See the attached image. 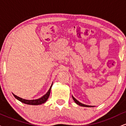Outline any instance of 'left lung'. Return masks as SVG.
<instances>
[{
    "instance_id": "1",
    "label": "left lung",
    "mask_w": 126,
    "mask_h": 126,
    "mask_svg": "<svg viewBox=\"0 0 126 126\" xmlns=\"http://www.w3.org/2000/svg\"><path fill=\"white\" fill-rule=\"evenodd\" d=\"M72 98H73V99L74 100V101L75 102V103L77 104L78 105H80V106H82V107H94V106H91V105H85V104H82L81 102H80L79 101H78L77 99H75V98L73 97V96H72Z\"/></svg>"
}]
</instances>
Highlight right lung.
<instances>
[{"mask_svg": "<svg viewBox=\"0 0 126 126\" xmlns=\"http://www.w3.org/2000/svg\"><path fill=\"white\" fill-rule=\"evenodd\" d=\"M52 85H53V83H52L51 86H50V89L48 91V92L46 94L43 95V96H41V98H38V99H32V100H28V99H23V98L19 97V96H16L15 94H13V95L15 96V98L16 99H17L18 100H19L21 102H22V103L26 104H28V105H41L42 104H44L45 102L47 101V99L50 96V91H51V88L52 87Z\"/></svg>", "mask_w": 126, "mask_h": 126, "instance_id": "obj_1", "label": "right lung"}]
</instances>
